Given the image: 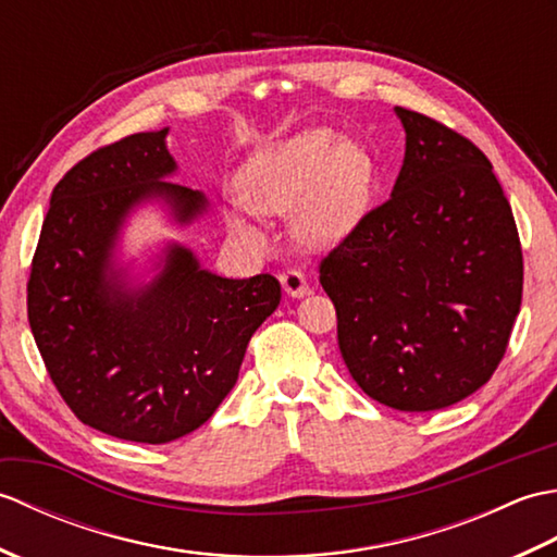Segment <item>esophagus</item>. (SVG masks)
Wrapping results in <instances>:
<instances>
[{
	"label": "esophagus",
	"mask_w": 557,
	"mask_h": 557,
	"mask_svg": "<svg viewBox=\"0 0 557 557\" xmlns=\"http://www.w3.org/2000/svg\"><path fill=\"white\" fill-rule=\"evenodd\" d=\"M280 282H282V287H285L289 297H294V299H301V297H306V294H309V282H306V275L297 268H289V270L282 272Z\"/></svg>",
	"instance_id": "34e87169"
}]
</instances>
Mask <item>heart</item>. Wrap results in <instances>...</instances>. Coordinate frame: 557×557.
Returning a JSON list of instances; mask_svg holds the SVG:
<instances>
[{"label": "heart", "mask_w": 557, "mask_h": 557, "mask_svg": "<svg viewBox=\"0 0 557 557\" xmlns=\"http://www.w3.org/2000/svg\"><path fill=\"white\" fill-rule=\"evenodd\" d=\"M375 160L333 128H306L258 148L239 172L242 200L230 206L234 232L258 239L256 212L294 210V234L306 246H335L359 227L371 208Z\"/></svg>", "instance_id": "heart-1"}]
</instances>
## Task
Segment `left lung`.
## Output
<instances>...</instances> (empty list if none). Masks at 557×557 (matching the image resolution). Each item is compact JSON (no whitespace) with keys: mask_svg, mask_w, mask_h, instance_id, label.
<instances>
[{"mask_svg":"<svg viewBox=\"0 0 557 557\" xmlns=\"http://www.w3.org/2000/svg\"><path fill=\"white\" fill-rule=\"evenodd\" d=\"M399 176L321 260L337 345L366 395L399 411L457 405L491 381L522 306V244L491 160L431 116L395 108Z\"/></svg>","mask_w":557,"mask_h":557,"instance_id":"8db88e82","label":"left lung"}]
</instances>
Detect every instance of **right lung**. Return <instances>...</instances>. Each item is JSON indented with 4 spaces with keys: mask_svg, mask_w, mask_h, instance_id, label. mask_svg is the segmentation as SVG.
I'll list each match as a JSON object with an SVG mask.
<instances>
[{
    "mask_svg": "<svg viewBox=\"0 0 557 557\" xmlns=\"http://www.w3.org/2000/svg\"><path fill=\"white\" fill-rule=\"evenodd\" d=\"M164 136L102 146L59 180L28 277V323L66 407L90 429L148 445L215 413L282 299L268 272L220 277L180 244L150 285L120 280L112 248L134 206L162 198L182 224L208 208L200 191L168 182L176 162Z\"/></svg>",
    "mask_w": 557,
    "mask_h": 557,
    "instance_id": "obj_1",
    "label": "right lung"
}]
</instances>
